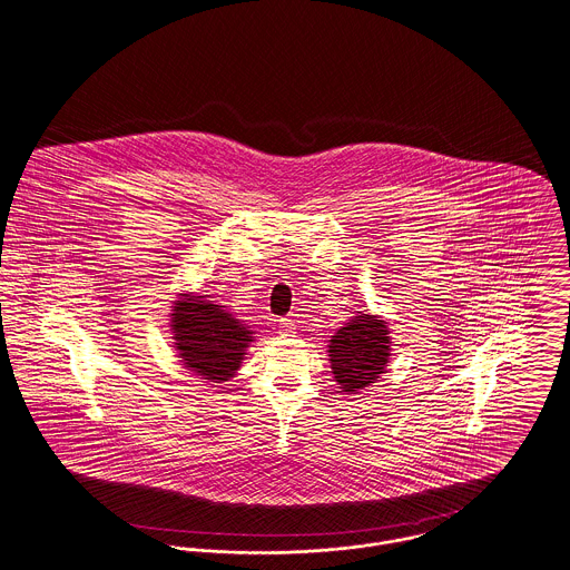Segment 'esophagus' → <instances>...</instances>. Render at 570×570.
<instances>
[{
  "label": "esophagus",
  "instance_id": "34e87169",
  "mask_svg": "<svg viewBox=\"0 0 570 570\" xmlns=\"http://www.w3.org/2000/svg\"><path fill=\"white\" fill-rule=\"evenodd\" d=\"M276 328H278V335H283V337H294V333H296L294 322L287 320V317H281V320L276 322Z\"/></svg>",
  "mask_w": 570,
  "mask_h": 570
}]
</instances>
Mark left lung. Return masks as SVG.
<instances>
[{
	"mask_svg": "<svg viewBox=\"0 0 570 570\" xmlns=\"http://www.w3.org/2000/svg\"><path fill=\"white\" fill-rule=\"evenodd\" d=\"M387 324L376 315H360L340 328L328 346L331 367L342 392L357 394L374 383L390 360Z\"/></svg>",
	"mask_w": 570,
	"mask_h": 570,
	"instance_id": "left-lung-1",
	"label": "left lung"
}]
</instances>
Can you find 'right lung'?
Here are the masks:
<instances>
[{
  "mask_svg": "<svg viewBox=\"0 0 570 570\" xmlns=\"http://www.w3.org/2000/svg\"><path fill=\"white\" fill-rule=\"evenodd\" d=\"M185 296L176 301L171 328L180 360L210 383L228 381L242 365L244 351L253 342L250 331L230 313L203 301Z\"/></svg>",
  "mask_w": 570,
  "mask_h": 570,
  "instance_id": "right-lung-1",
  "label": "right lung"
}]
</instances>
